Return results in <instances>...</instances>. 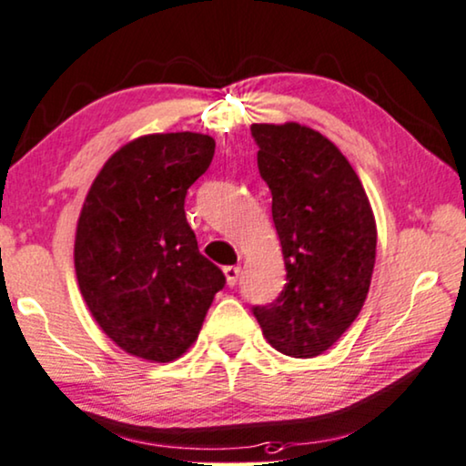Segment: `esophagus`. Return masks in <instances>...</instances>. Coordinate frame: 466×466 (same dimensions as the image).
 <instances>
[{
    "mask_svg": "<svg viewBox=\"0 0 466 466\" xmlns=\"http://www.w3.org/2000/svg\"><path fill=\"white\" fill-rule=\"evenodd\" d=\"M224 274H226V282H228V287H234V284L238 282L240 268H238V266H226V268H224Z\"/></svg>",
    "mask_w": 466,
    "mask_h": 466,
    "instance_id": "1",
    "label": "esophagus"
}]
</instances>
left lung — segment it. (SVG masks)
<instances>
[{
	"mask_svg": "<svg viewBox=\"0 0 466 466\" xmlns=\"http://www.w3.org/2000/svg\"><path fill=\"white\" fill-rule=\"evenodd\" d=\"M261 177L272 192L287 284L253 314L284 356L316 358L356 320L370 289L377 221L358 173L320 131L253 123Z\"/></svg>",
	"mask_w": 466,
	"mask_h": 466,
	"instance_id": "obj_1",
	"label": "left lung"
}]
</instances>
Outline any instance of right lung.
<instances>
[{
	"mask_svg": "<svg viewBox=\"0 0 466 466\" xmlns=\"http://www.w3.org/2000/svg\"><path fill=\"white\" fill-rule=\"evenodd\" d=\"M213 152V137L194 131L136 137L104 163L83 200L75 232L83 299L104 335L148 362L186 353L226 284L184 211Z\"/></svg>",
	"mask_w": 466,
	"mask_h": 466,
	"instance_id": "obj_1",
	"label": "right lung"
}]
</instances>
